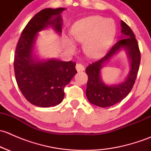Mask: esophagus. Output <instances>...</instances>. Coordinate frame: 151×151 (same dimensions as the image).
<instances>
[{
  "mask_svg": "<svg viewBox=\"0 0 151 151\" xmlns=\"http://www.w3.org/2000/svg\"><path fill=\"white\" fill-rule=\"evenodd\" d=\"M76 69L77 70V71H81L85 69V67L81 63H77L76 64Z\"/></svg>",
  "mask_w": 151,
  "mask_h": 151,
  "instance_id": "1",
  "label": "esophagus"
}]
</instances>
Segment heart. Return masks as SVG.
Here are the masks:
<instances>
[{
	"mask_svg": "<svg viewBox=\"0 0 151 151\" xmlns=\"http://www.w3.org/2000/svg\"><path fill=\"white\" fill-rule=\"evenodd\" d=\"M71 34L74 40L84 42V50L91 57H99L110 45L115 34V24L110 19L101 16H92L79 21L73 26ZM68 48L74 45L68 42Z\"/></svg>",
	"mask_w": 151,
	"mask_h": 151,
	"instance_id": "obj_1",
	"label": "heart"
}]
</instances>
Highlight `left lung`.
Returning <instances> with one entry per match:
<instances>
[{"instance_id":"8db88e82","label":"left lung","mask_w":151,"mask_h":151,"mask_svg":"<svg viewBox=\"0 0 151 151\" xmlns=\"http://www.w3.org/2000/svg\"><path fill=\"white\" fill-rule=\"evenodd\" d=\"M123 36L111 47L106 55L92 63L85 69L88 75L86 96L90 102L101 107H107L121 101L130 93L134 85L140 64L141 55L139 45L135 35L130 27L121 21ZM127 50L131 59V71L124 83L118 86H108L100 78V70L102 64L121 48Z\"/></svg>"}]
</instances>
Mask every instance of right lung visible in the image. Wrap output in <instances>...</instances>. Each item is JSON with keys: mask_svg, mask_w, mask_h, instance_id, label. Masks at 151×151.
<instances>
[{"mask_svg": "<svg viewBox=\"0 0 151 151\" xmlns=\"http://www.w3.org/2000/svg\"><path fill=\"white\" fill-rule=\"evenodd\" d=\"M65 8L45 9L28 22L17 44L14 68L17 83L22 95L30 103L42 107L60 104L64 97V88L77 72L76 63L50 60L35 63L32 46L36 33L48 25L61 33L60 14ZM56 16L52 20L51 17Z\"/></svg>", "mask_w": 151, "mask_h": 151, "instance_id": "add662e5", "label": "right lung"}]
</instances>
